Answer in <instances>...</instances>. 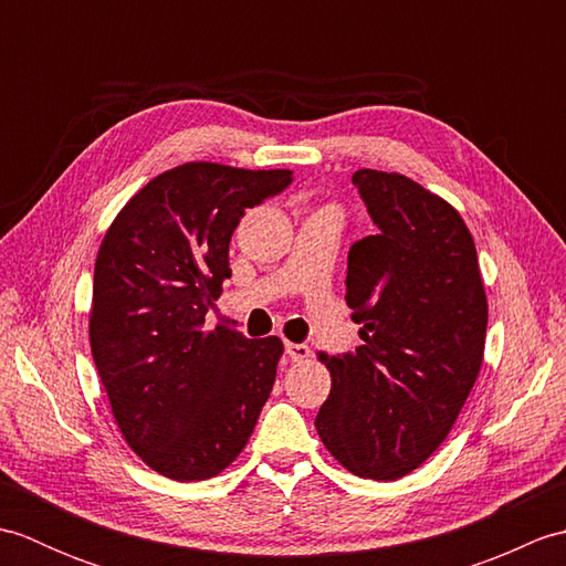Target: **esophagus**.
I'll return each instance as SVG.
<instances>
[{
  "instance_id": "obj_1",
  "label": "esophagus",
  "mask_w": 566,
  "mask_h": 566,
  "mask_svg": "<svg viewBox=\"0 0 566 566\" xmlns=\"http://www.w3.org/2000/svg\"><path fill=\"white\" fill-rule=\"evenodd\" d=\"M284 350L292 363H302V359H306L311 355L308 345H304V343H284Z\"/></svg>"
}]
</instances>
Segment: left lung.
Instances as JSON below:
<instances>
[{"label": "left lung", "mask_w": 566, "mask_h": 566, "mask_svg": "<svg viewBox=\"0 0 566 566\" xmlns=\"http://www.w3.org/2000/svg\"><path fill=\"white\" fill-rule=\"evenodd\" d=\"M375 235L347 252L363 345L321 355L333 387L316 416L353 474L391 482L423 464L460 416L484 357L486 294L462 216L413 179L357 170Z\"/></svg>", "instance_id": "left-lung-1"}]
</instances>
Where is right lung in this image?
Returning a JSON list of instances; mask_svg holds the SVG:
<instances>
[{"instance_id": "add662e5", "label": "right lung", "mask_w": 566, "mask_h": 566, "mask_svg": "<svg viewBox=\"0 0 566 566\" xmlns=\"http://www.w3.org/2000/svg\"><path fill=\"white\" fill-rule=\"evenodd\" d=\"M292 179L290 170L179 165L150 179L102 240L94 365L130 450L175 482L223 472L270 399L282 340L203 326L231 276L235 226Z\"/></svg>"}]
</instances>
